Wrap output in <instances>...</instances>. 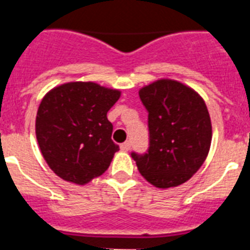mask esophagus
Segmentation results:
<instances>
[{"mask_svg": "<svg viewBox=\"0 0 250 250\" xmlns=\"http://www.w3.org/2000/svg\"><path fill=\"white\" fill-rule=\"evenodd\" d=\"M121 149L123 150V152H128L129 149H131V143H129V141H125V143H123V144L121 145Z\"/></svg>", "mask_w": 250, "mask_h": 250, "instance_id": "34e87169", "label": "esophagus"}]
</instances>
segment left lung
Wrapping results in <instances>:
<instances>
[{"instance_id": "1", "label": "left lung", "mask_w": 250, "mask_h": 250, "mask_svg": "<svg viewBox=\"0 0 250 250\" xmlns=\"http://www.w3.org/2000/svg\"><path fill=\"white\" fill-rule=\"evenodd\" d=\"M148 111L149 148L132 152L140 174L157 188L180 186L205 162L211 122L205 101L192 88L170 79L139 90Z\"/></svg>"}]
</instances>
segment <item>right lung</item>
Returning <instances> with one entry per match:
<instances>
[{
  "label": "right lung",
  "instance_id": "obj_1",
  "mask_svg": "<svg viewBox=\"0 0 250 250\" xmlns=\"http://www.w3.org/2000/svg\"><path fill=\"white\" fill-rule=\"evenodd\" d=\"M121 92L92 82L56 86L42 98L36 137L46 164L60 178L79 186L107 170L114 153L113 125L106 114Z\"/></svg>",
  "mask_w": 250,
  "mask_h": 250
}]
</instances>
